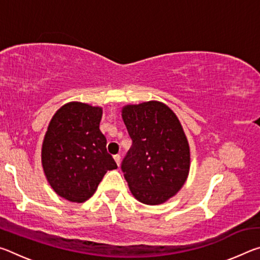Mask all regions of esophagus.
I'll return each instance as SVG.
<instances>
[{
  "mask_svg": "<svg viewBox=\"0 0 260 260\" xmlns=\"http://www.w3.org/2000/svg\"><path fill=\"white\" fill-rule=\"evenodd\" d=\"M113 159H114V161L117 162V165L119 166V164H120V155H114Z\"/></svg>",
  "mask_w": 260,
  "mask_h": 260,
  "instance_id": "34e87169",
  "label": "esophagus"
}]
</instances>
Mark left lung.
Instances as JSON below:
<instances>
[{
	"label": "left lung",
	"mask_w": 260,
	"mask_h": 260,
	"mask_svg": "<svg viewBox=\"0 0 260 260\" xmlns=\"http://www.w3.org/2000/svg\"><path fill=\"white\" fill-rule=\"evenodd\" d=\"M121 116L132 139L121 162L129 190L143 204L164 203L188 178L190 150L182 126L158 101L126 105Z\"/></svg>",
	"instance_id": "1"
}]
</instances>
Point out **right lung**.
I'll return each mask as SVG.
<instances>
[{
  "mask_svg": "<svg viewBox=\"0 0 260 260\" xmlns=\"http://www.w3.org/2000/svg\"><path fill=\"white\" fill-rule=\"evenodd\" d=\"M102 108L80 102L63 105L51 118L42 143L41 160L57 195L82 203L93 196L108 171L117 164L100 131Z\"/></svg>",
  "mask_w": 260,
  "mask_h": 260,
  "instance_id": "right-lung-1",
  "label": "right lung"
}]
</instances>
